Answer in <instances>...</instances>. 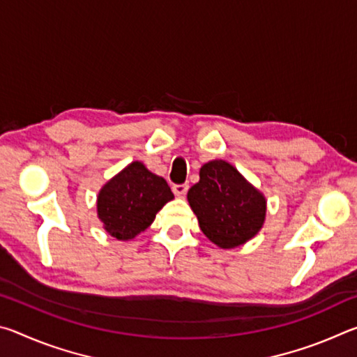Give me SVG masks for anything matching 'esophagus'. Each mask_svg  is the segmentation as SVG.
<instances>
[{
	"instance_id": "1",
	"label": "esophagus",
	"mask_w": 357,
	"mask_h": 357,
	"mask_svg": "<svg viewBox=\"0 0 357 357\" xmlns=\"http://www.w3.org/2000/svg\"><path fill=\"white\" fill-rule=\"evenodd\" d=\"M187 189H189V185H187V184H174V185H173V192H174V195H178V197H183V195H185Z\"/></svg>"
}]
</instances>
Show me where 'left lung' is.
Listing matches in <instances>:
<instances>
[{"label": "left lung", "mask_w": 357, "mask_h": 357, "mask_svg": "<svg viewBox=\"0 0 357 357\" xmlns=\"http://www.w3.org/2000/svg\"><path fill=\"white\" fill-rule=\"evenodd\" d=\"M187 202L204 236L220 249L245 244L264 225L266 197L227 160H209L200 168Z\"/></svg>", "instance_id": "1"}]
</instances>
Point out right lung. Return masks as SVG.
<instances>
[{"mask_svg":"<svg viewBox=\"0 0 357 357\" xmlns=\"http://www.w3.org/2000/svg\"><path fill=\"white\" fill-rule=\"evenodd\" d=\"M174 198L162 176L134 160L102 185L98 217L105 231L118 241H129L154 222L155 214Z\"/></svg>","mask_w":357,"mask_h":357,"instance_id":"add662e5","label":"right lung"}]
</instances>
